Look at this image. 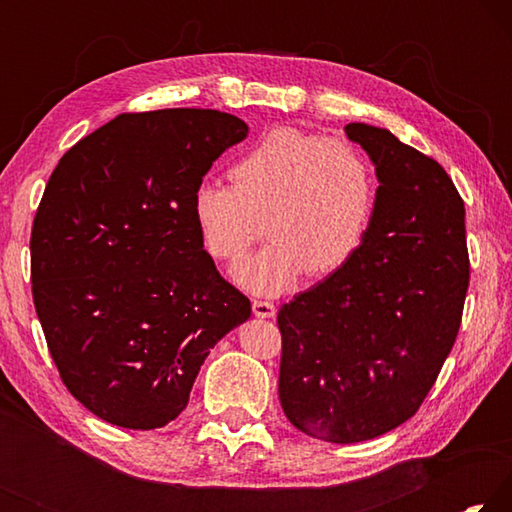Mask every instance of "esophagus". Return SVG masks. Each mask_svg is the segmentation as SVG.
Returning a JSON list of instances; mask_svg holds the SVG:
<instances>
[{
  "instance_id": "1",
  "label": "esophagus",
  "mask_w": 512,
  "mask_h": 512,
  "mask_svg": "<svg viewBox=\"0 0 512 512\" xmlns=\"http://www.w3.org/2000/svg\"><path fill=\"white\" fill-rule=\"evenodd\" d=\"M275 305L268 300H253V314L257 318H273L275 316Z\"/></svg>"
}]
</instances>
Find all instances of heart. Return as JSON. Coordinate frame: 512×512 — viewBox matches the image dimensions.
I'll list each match as a JSON object with an SVG mask.
<instances>
[{"label":"heart","mask_w":512,"mask_h":512,"mask_svg":"<svg viewBox=\"0 0 512 512\" xmlns=\"http://www.w3.org/2000/svg\"><path fill=\"white\" fill-rule=\"evenodd\" d=\"M232 185H196L192 216L203 248L237 262L266 232L271 244L232 271L241 289L280 296L307 271L323 277L357 253L375 210V173L343 140L277 128L232 164Z\"/></svg>","instance_id":"obj_1"}]
</instances>
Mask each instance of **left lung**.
<instances>
[{
  "label": "left lung",
  "instance_id": "8db88e82",
  "mask_svg": "<svg viewBox=\"0 0 512 512\" xmlns=\"http://www.w3.org/2000/svg\"><path fill=\"white\" fill-rule=\"evenodd\" d=\"M375 164V210L348 262L277 314L280 402L293 427L361 443L415 415L452 352L470 284L465 207L429 155L345 126Z\"/></svg>",
  "mask_w": 512,
  "mask_h": 512
}]
</instances>
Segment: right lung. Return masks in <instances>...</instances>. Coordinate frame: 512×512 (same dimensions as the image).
Returning a JSON list of instances; mask_svg holds the SVG:
<instances>
[{
    "mask_svg": "<svg viewBox=\"0 0 512 512\" xmlns=\"http://www.w3.org/2000/svg\"><path fill=\"white\" fill-rule=\"evenodd\" d=\"M246 135L219 110L128 112L51 173L31 230L33 302L60 379L97 418L176 420L207 354L250 318L192 216L196 185Z\"/></svg>",
    "mask_w": 512,
    "mask_h": 512,
    "instance_id": "1",
    "label": "right lung"
}]
</instances>
